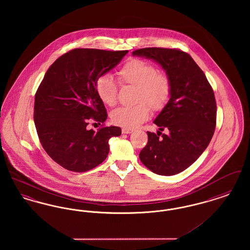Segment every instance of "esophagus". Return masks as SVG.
I'll list each match as a JSON object with an SVG mask.
<instances>
[{"mask_svg":"<svg viewBox=\"0 0 250 250\" xmlns=\"http://www.w3.org/2000/svg\"><path fill=\"white\" fill-rule=\"evenodd\" d=\"M132 132H133V129H129V128H123L122 129L123 134H131Z\"/></svg>","mask_w":250,"mask_h":250,"instance_id":"34e87169","label":"esophagus"}]
</instances>
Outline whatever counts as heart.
I'll return each mask as SVG.
<instances>
[{"mask_svg":"<svg viewBox=\"0 0 250 250\" xmlns=\"http://www.w3.org/2000/svg\"><path fill=\"white\" fill-rule=\"evenodd\" d=\"M116 75L122 85L136 87L135 102L138 104L115 108L110 114L113 124L133 128L149 118L150 108L159 111L166 107L171 95V81L166 73L158 71L154 64L134 58L126 62ZM95 91L105 105L112 107L117 103L118 85L110 76H100L95 82Z\"/></svg>","mask_w":250,"mask_h":250,"instance_id":"b5f03b06","label":"heart"}]
</instances>
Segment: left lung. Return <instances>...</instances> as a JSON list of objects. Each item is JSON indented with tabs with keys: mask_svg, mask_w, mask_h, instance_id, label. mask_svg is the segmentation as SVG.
<instances>
[{
	"mask_svg": "<svg viewBox=\"0 0 250 250\" xmlns=\"http://www.w3.org/2000/svg\"><path fill=\"white\" fill-rule=\"evenodd\" d=\"M132 53L154 60L172 84L166 107L154 121L159 131L157 135L147 132L148 143L140 159L156 174H177L201 156L213 138L216 122L213 88L190 55L180 49L145 48ZM164 129L169 134L159 137Z\"/></svg>",
	"mask_w": 250,
	"mask_h": 250,
	"instance_id": "1",
	"label": "left lung"
}]
</instances>
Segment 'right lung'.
I'll use <instances>...</instances> for the list:
<instances>
[{"label": "right lung", "mask_w": 250, "mask_h": 250, "mask_svg": "<svg viewBox=\"0 0 250 250\" xmlns=\"http://www.w3.org/2000/svg\"><path fill=\"white\" fill-rule=\"evenodd\" d=\"M127 50L75 48L56 60L36 91L34 120L44 150L60 166L84 172L107 158L111 137L118 126L88 129L90 120H107L106 107L95 82L115 67Z\"/></svg>", "instance_id": "obj_1"}]
</instances>
